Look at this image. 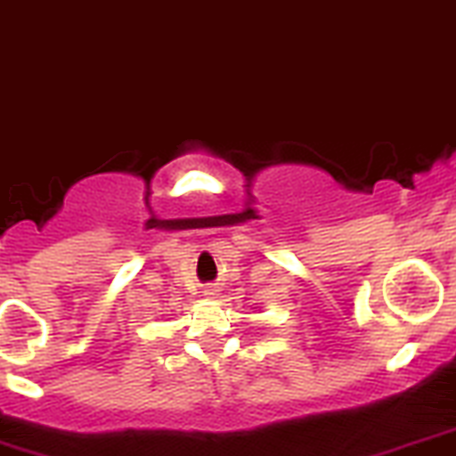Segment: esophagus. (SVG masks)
Masks as SVG:
<instances>
[{
    "label": "esophagus",
    "instance_id": "esophagus-1",
    "mask_svg": "<svg viewBox=\"0 0 456 456\" xmlns=\"http://www.w3.org/2000/svg\"><path fill=\"white\" fill-rule=\"evenodd\" d=\"M202 296H205V297H216V296H218V289H216V287H205V289H202Z\"/></svg>",
    "mask_w": 456,
    "mask_h": 456
}]
</instances>
